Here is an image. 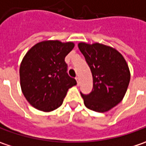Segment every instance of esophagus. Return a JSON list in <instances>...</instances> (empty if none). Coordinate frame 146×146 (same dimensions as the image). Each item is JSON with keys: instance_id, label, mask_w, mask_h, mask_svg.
<instances>
[{"instance_id": "34e87169", "label": "esophagus", "mask_w": 146, "mask_h": 146, "mask_svg": "<svg viewBox=\"0 0 146 146\" xmlns=\"http://www.w3.org/2000/svg\"><path fill=\"white\" fill-rule=\"evenodd\" d=\"M76 81H77V82H78V85L79 86L80 85V78H79V77H77V78H76Z\"/></svg>"}]
</instances>
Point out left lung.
<instances>
[{
	"mask_svg": "<svg viewBox=\"0 0 146 146\" xmlns=\"http://www.w3.org/2000/svg\"><path fill=\"white\" fill-rule=\"evenodd\" d=\"M90 67L93 88L88 95L81 93L84 105L99 113L110 110L123 99L130 82V70L123 54L116 49L98 42L78 43Z\"/></svg>",
	"mask_w": 146,
	"mask_h": 146,
	"instance_id": "8db88e82",
	"label": "left lung"
}]
</instances>
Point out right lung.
Masks as SVG:
<instances>
[{
	"mask_svg": "<svg viewBox=\"0 0 146 146\" xmlns=\"http://www.w3.org/2000/svg\"><path fill=\"white\" fill-rule=\"evenodd\" d=\"M74 47L72 41L49 40L36 43L24 55L19 78L23 94L38 110L59 108L68 90L77 84L67 73L64 58Z\"/></svg>",
	"mask_w": 146,
	"mask_h": 146,
	"instance_id": "obj_1",
	"label": "right lung"
}]
</instances>
